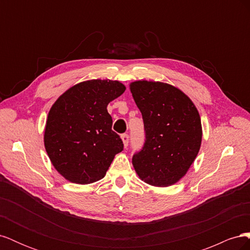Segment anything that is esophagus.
<instances>
[{"instance_id": "1", "label": "esophagus", "mask_w": 250, "mask_h": 250, "mask_svg": "<svg viewBox=\"0 0 250 250\" xmlns=\"http://www.w3.org/2000/svg\"><path fill=\"white\" fill-rule=\"evenodd\" d=\"M121 139H122V141H123L124 146L127 147L128 146V143H129V137H128V134H126V133L122 134V135H121Z\"/></svg>"}]
</instances>
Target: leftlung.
I'll return each mask as SVG.
<instances>
[{
  "label": "left lung",
  "mask_w": 250,
  "mask_h": 250,
  "mask_svg": "<svg viewBox=\"0 0 250 250\" xmlns=\"http://www.w3.org/2000/svg\"><path fill=\"white\" fill-rule=\"evenodd\" d=\"M129 86L146 133L143 149L132 157L133 168L148 185L176 184L199 152L202 141L199 112L190 98L168 83L139 80Z\"/></svg>",
  "instance_id": "obj_1"
}]
</instances>
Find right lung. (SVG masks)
I'll use <instances>...</instances> for the list:
<instances>
[{
    "label": "right lung",
    "mask_w": 250,
    "mask_h": 250,
    "mask_svg": "<svg viewBox=\"0 0 250 250\" xmlns=\"http://www.w3.org/2000/svg\"><path fill=\"white\" fill-rule=\"evenodd\" d=\"M117 80L77 83L52 105L44 128V148L66 180L87 185L102 179L123 142L111 130L107 105L125 92Z\"/></svg>",
    "instance_id": "add662e5"
}]
</instances>
